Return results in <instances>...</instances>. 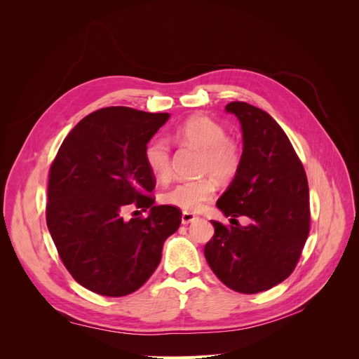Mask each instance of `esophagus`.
I'll return each mask as SVG.
<instances>
[{"instance_id":"34e87169","label":"esophagus","mask_w":359,"mask_h":359,"mask_svg":"<svg viewBox=\"0 0 359 359\" xmlns=\"http://www.w3.org/2000/svg\"><path fill=\"white\" fill-rule=\"evenodd\" d=\"M194 220H198V217L194 215V214H191V212H187V211H184V212H182V215H181V223H182V224H189V223H193Z\"/></svg>"}]
</instances>
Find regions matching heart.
Segmentation results:
<instances>
[{
	"mask_svg": "<svg viewBox=\"0 0 359 359\" xmlns=\"http://www.w3.org/2000/svg\"><path fill=\"white\" fill-rule=\"evenodd\" d=\"M172 137L180 144L201 149L199 170L217 180H231L240 169L241 149L235 140L226 137V130L214 119L193 115L175 127ZM148 169L158 180H166L170 172V151L165 139H153L145 148ZM215 191L214 180L206 177L182 181L165 193L163 201L187 212H196L208 202Z\"/></svg>",
	"mask_w": 359,
	"mask_h": 359,
	"instance_id": "1",
	"label": "heart"
}]
</instances>
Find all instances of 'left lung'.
Segmentation results:
<instances>
[{"instance_id": "1", "label": "left lung", "mask_w": 359, "mask_h": 359, "mask_svg": "<svg viewBox=\"0 0 359 359\" xmlns=\"http://www.w3.org/2000/svg\"><path fill=\"white\" fill-rule=\"evenodd\" d=\"M224 109L241 124L243 154L217 208L235 226L211 222L215 232L203 253L227 287L257 293L286 280L298 264L310 231L309 182L273 116L244 102H232ZM240 215L252 222L247 226L233 224Z\"/></svg>"}]
</instances>
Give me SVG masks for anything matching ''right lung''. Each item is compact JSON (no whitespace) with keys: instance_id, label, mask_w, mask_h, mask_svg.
<instances>
[{"instance_id":"obj_1","label":"right lung","mask_w":359,"mask_h":359,"mask_svg":"<svg viewBox=\"0 0 359 359\" xmlns=\"http://www.w3.org/2000/svg\"><path fill=\"white\" fill-rule=\"evenodd\" d=\"M169 114L103 107L64 139L49 170L46 223L64 266L83 287L104 297L137 290L178 231L177 206L154 205L145 148ZM128 204L150 210L124 221Z\"/></svg>"}]
</instances>
